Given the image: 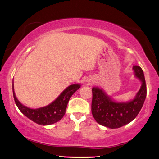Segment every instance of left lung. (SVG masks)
I'll list each match as a JSON object with an SVG mask.
<instances>
[{"instance_id":"1","label":"left lung","mask_w":159,"mask_h":159,"mask_svg":"<svg viewBox=\"0 0 159 159\" xmlns=\"http://www.w3.org/2000/svg\"><path fill=\"white\" fill-rule=\"evenodd\" d=\"M135 77L142 82L134 99L128 102H115L98 87H93L92 113L97 123L107 128H118L130 123L139 113L146 97L144 74L139 66H133Z\"/></svg>"}]
</instances>
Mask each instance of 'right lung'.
Wrapping results in <instances>:
<instances>
[{
	"instance_id": "right-lung-1",
	"label": "right lung",
	"mask_w": 159,
	"mask_h": 159,
	"mask_svg": "<svg viewBox=\"0 0 159 159\" xmlns=\"http://www.w3.org/2000/svg\"><path fill=\"white\" fill-rule=\"evenodd\" d=\"M81 85L80 84H72L64 89L61 95L52 102L51 104L45 107H39L37 109H31L22 105L16 97L13 89V94L15 102L20 111L31 120L34 123L41 125H48L55 123L63 118L66 112L67 103L72 95L74 94Z\"/></svg>"
}]
</instances>
